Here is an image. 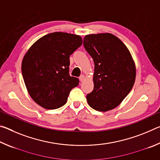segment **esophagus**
Returning <instances> with one entry per match:
<instances>
[{
    "label": "esophagus",
    "instance_id": "esophagus-1",
    "mask_svg": "<svg viewBox=\"0 0 160 160\" xmlns=\"http://www.w3.org/2000/svg\"><path fill=\"white\" fill-rule=\"evenodd\" d=\"M85 80V76L84 75H80V82H83L84 80Z\"/></svg>",
    "mask_w": 160,
    "mask_h": 160
}]
</instances>
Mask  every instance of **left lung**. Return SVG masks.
I'll return each mask as SVG.
<instances>
[{
    "mask_svg": "<svg viewBox=\"0 0 160 160\" xmlns=\"http://www.w3.org/2000/svg\"><path fill=\"white\" fill-rule=\"evenodd\" d=\"M84 47L94 63V89L87 95L88 104L99 112L118 107L132 88L136 68L123 43L110 33L88 34Z\"/></svg>",
    "mask_w": 160,
    "mask_h": 160,
    "instance_id": "1",
    "label": "left lung"
}]
</instances>
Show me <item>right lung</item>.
<instances>
[{
	"instance_id": "obj_1",
	"label": "right lung",
	"mask_w": 160,
	"mask_h": 160,
	"mask_svg": "<svg viewBox=\"0 0 160 160\" xmlns=\"http://www.w3.org/2000/svg\"><path fill=\"white\" fill-rule=\"evenodd\" d=\"M82 44L79 35L53 32L34 42L22 62V73L32 99L47 109L67 102L79 80L69 75L70 56Z\"/></svg>"
}]
</instances>
